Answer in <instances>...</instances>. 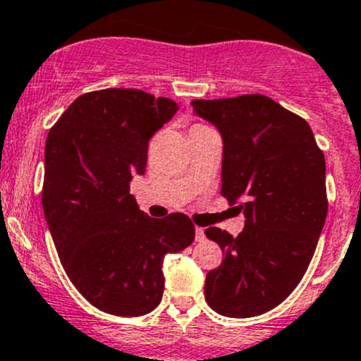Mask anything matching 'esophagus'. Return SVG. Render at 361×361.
Masks as SVG:
<instances>
[{
  "instance_id": "obj_1",
  "label": "esophagus",
  "mask_w": 361,
  "mask_h": 361,
  "mask_svg": "<svg viewBox=\"0 0 361 361\" xmlns=\"http://www.w3.org/2000/svg\"><path fill=\"white\" fill-rule=\"evenodd\" d=\"M205 240H207L205 229H203V228H196V241H200V243H202V241H205Z\"/></svg>"
}]
</instances>
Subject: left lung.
I'll return each mask as SVG.
<instances>
[{
  "instance_id": "8db88e82",
  "label": "left lung",
  "mask_w": 361,
  "mask_h": 361,
  "mask_svg": "<svg viewBox=\"0 0 361 361\" xmlns=\"http://www.w3.org/2000/svg\"><path fill=\"white\" fill-rule=\"evenodd\" d=\"M191 104L221 133V195L245 215L236 238L205 231L224 255L207 274L205 299L222 317H259L290 295L317 250L329 208L325 156L311 126L266 95Z\"/></svg>"
}]
</instances>
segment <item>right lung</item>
Instances as JSON below:
<instances>
[{
    "label": "right lung",
    "instance_id": "1",
    "mask_svg": "<svg viewBox=\"0 0 361 361\" xmlns=\"http://www.w3.org/2000/svg\"><path fill=\"white\" fill-rule=\"evenodd\" d=\"M179 106L133 88L78 97L44 146L43 212L62 267L104 313L142 317L163 297L166 254L195 240L184 214L153 219L130 195L146 172L147 144Z\"/></svg>",
    "mask_w": 361,
    "mask_h": 361
}]
</instances>
